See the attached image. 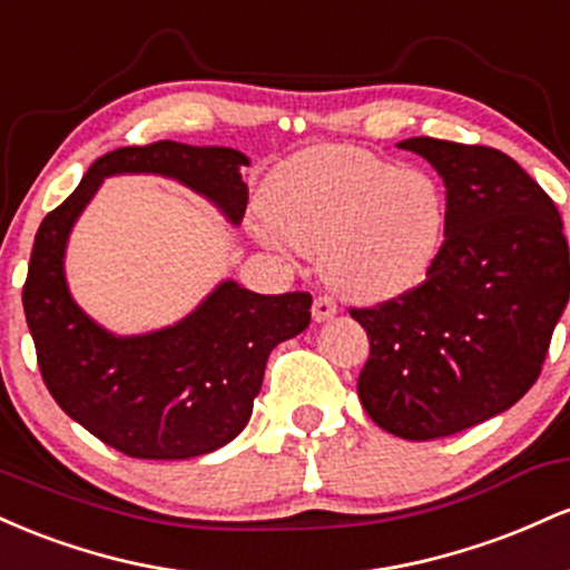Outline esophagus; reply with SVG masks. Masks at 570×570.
<instances>
[{
  "mask_svg": "<svg viewBox=\"0 0 570 570\" xmlns=\"http://www.w3.org/2000/svg\"><path fill=\"white\" fill-rule=\"evenodd\" d=\"M337 313V303L330 297V294H318L316 299H313V318L316 322H326V318H332Z\"/></svg>",
  "mask_w": 570,
  "mask_h": 570,
  "instance_id": "esophagus-1",
  "label": "esophagus"
}]
</instances>
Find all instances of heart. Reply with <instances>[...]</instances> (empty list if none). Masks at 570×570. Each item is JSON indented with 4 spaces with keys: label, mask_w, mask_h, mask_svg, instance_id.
<instances>
[{
    "label": "heart",
    "mask_w": 570,
    "mask_h": 570,
    "mask_svg": "<svg viewBox=\"0 0 570 570\" xmlns=\"http://www.w3.org/2000/svg\"><path fill=\"white\" fill-rule=\"evenodd\" d=\"M265 244L286 240L322 259L324 278L358 303H385L423 284L450 230L448 189L358 147H313L286 160L267 189Z\"/></svg>",
    "instance_id": "heart-1"
}]
</instances>
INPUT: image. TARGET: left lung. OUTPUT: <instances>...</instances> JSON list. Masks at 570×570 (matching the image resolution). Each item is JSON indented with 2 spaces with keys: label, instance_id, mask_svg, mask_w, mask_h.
<instances>
[{
  "label": "left lung",
  "instance_id": "1",
  "mask_svg": "<svg viewBox=\"0 0 570 570\" xmlns=\"http://www.w3.org/2000/svg\"><path fill=\"white\" fill-rule=\"evenodd\" d=\"M442 176L450 230L423 284L351 307L367 330L358 399L377 426L426 442L509 410L541 375L570 294L558 206L509 155L417 136Z\"/></svg>",
  "mask_w": 570,
  "mask_h": 570
}]
</instances>
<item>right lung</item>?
Instances as JSON below:
<instances>
[{
  "label": "right lung",
  "mask_w": 570,
  "mask_h": 570,
  "mask_svg": "<svg viewBox=\"0 0 570 570\" xmlns=\"http://www.w3.org/2000/svg\"><path fill=\"white\" fill-rule=\"evenodd\" d=\"M246 155L227 147L153 141L98 158L80 187L39 225L23 284V311L50 396L71 421L130 458L206 455L244 431L265 364L278 343L305 330L307 292L257 294L225 281L168 330L115 337L75 305L63 248L104 176L163 174L212 198L233 225L244 219Z\"/></svg>",
  "instance_id": "add662e5"
}]
</instances>
